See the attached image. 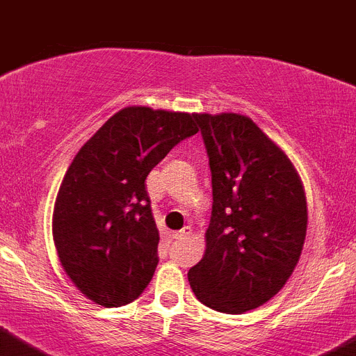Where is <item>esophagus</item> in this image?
Masks as SVG:
<instances>
[{
  "instance_id": "obj_1",
  "label": "esophagus",
  "mask_w": 356,
  "mask_h": 356,
  "mask_svg": "<svg viewBox=\"0 0 356 356\" xmlns=\"http://www.w3.org/2000/svg\"><path fill=\"white\" fill-rule=\"evenodd\" d=\"M190 234H191L190 227H184L182 230H177V232L172 234V239H186L188 236H190Z\"/></svg>"
}]
</instances>
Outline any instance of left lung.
<instances>
[{"label": "left lung", "instance_id": "left-lung-1", "mask_svg": "<svg viewBox=\"0 0 356 356\" xmlns=\"http://www.w3.org/2000/svg\"><path fill=\"white\" fill-rule=\"evenodd\" d=\"M209 156L206 252L188 271L198 302L243 314L293 275L307 236V197L293 161L246 115L195 113Z\"/></svg>", "mask_w": 356, "mask_h": 356}]
</instances>
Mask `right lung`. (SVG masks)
<instances>
[{
    "instance_id": "obj_1",
    "label": "right lung",
    "mask_w": 356,
    "mask_h": 356,
    "mask_svg": "<svg viewBox=\"0 0 356 356\" xmlns=\"http://www.w3.org/2000/svg\"><path fill=\"white\" fill-rule=\"evenodd\" d=\"M197 131L195 113L127 106L70 163L54 202L53 239L67 277L97 305L131 303L152 280L159 232L145 179Z\"/></svg>"
}]
</instances>
